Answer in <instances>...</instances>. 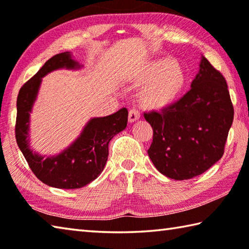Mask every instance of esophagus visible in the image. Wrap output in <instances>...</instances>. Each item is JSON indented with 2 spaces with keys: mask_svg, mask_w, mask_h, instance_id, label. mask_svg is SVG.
I'll return each mask as SVG.
<instances>
[{
  "mask_svg": "<svg viewBox=\"0 0 249 249\" xmlns=\"http://www.w3.org/2000/svg\"><path fill=\"white\" fill-rule=\"evenodd\" d=\"M139 118H140V112H139L137 109H131V110L129 111V122H134L139 120Z\"/></svg>",
  "mask_w": 249,
  "mask_h": 249,
  "instance_id": "esophagus-1",
  "label": "esophagus"
}]
</instances>
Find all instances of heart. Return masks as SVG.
Returning <instances> with one entry per match:
<instances>
[{
  "label": "heart",
  "instance_id": "heart-1",
  "mask_svg": "<svg viewBox=\"0 0 249 249\" xmlns=\"http://www.w3.org/2000/svg\"><path fill=\"white\" fill-rule=\"evenodd\" d=\"M143 86L139 99L151 110H160L175 102L184 89L186 75L182 68L172 59L159 60L134 77Z\"/></svg>",
  "mask_w": 249,
  "mask_h": 249
}]
</instances>
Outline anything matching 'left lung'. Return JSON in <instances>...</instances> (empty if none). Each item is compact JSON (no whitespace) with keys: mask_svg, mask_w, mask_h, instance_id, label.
I'll list each match as a JSON object with an SVG mask.
<instances>
[{"mask_svg":"<svg viewBox=\"0 0 249 249\" xmlns=\"http://www.w3.org/2000/svg\"><path fill=\"white\" fill-rule=\"evenodd\" d=\"M153 129L147 153L160 173L176 180L201 175L224 154L234 108L224 76L202 56L191 89L162 111L144 112Z\"/></svg>","mask_w":249,"mask_h":249,"instance_id":"left-lung-1","label":"left lung"}]
</instances>
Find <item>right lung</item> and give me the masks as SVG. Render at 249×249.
Masks as SVG:
<instances>
[{"label": "right lung", "mask_w": 249, "mask_h": 249, "mask_svg": "<svg viewBox=\"0 0 249 249\" xmlns=\"http://www.w3.org/2000/svg\"><path fill=\"white\" fill-rule=\"evenodd\" d=\"M80 69L69 51L52 56L35 75L20 87L17 96L15 124L16 142L32 172L39 180L60 189H77L93 181L103 172L108 159V144L124 130L128 122L127 108L107 117L93 118L81 136L67 150L56 156L45 159L29 146V113L36 100L41 78L58 69Z\"/></svg>", "instance_id": "right-lung-1"}]
</instances>
